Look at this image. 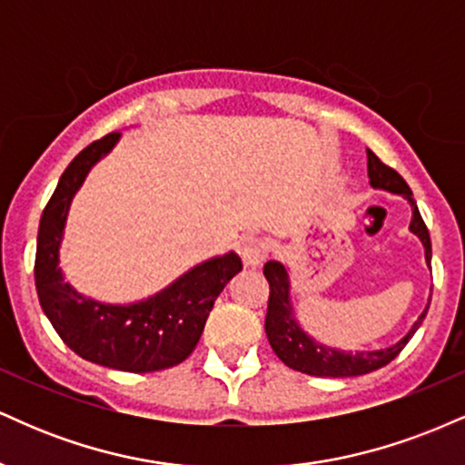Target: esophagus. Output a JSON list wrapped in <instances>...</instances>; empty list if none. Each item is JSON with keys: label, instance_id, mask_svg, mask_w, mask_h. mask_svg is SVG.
<instances>
[{"label": "esophagus", "instance_id": "34e87169", "mask_svg": "<svg viewBox=\"0 0 465 465\" xmlns=\"http://www.w3.org/2000/svg\"><path fill=\"white\" fill-rule=\"evenodd\" d=\"M238 249H240V255H242L244 266H251V269H255V266H260L264 262L266 244L262 242V240H258L253 236H244L242 240H240Z\"/></svg>", "mask_w": 465, "mask_h": 465}]
</instances>
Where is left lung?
<instances>
[{
	"mask_svg": "<svg viewBox=\"0 0 465 465\" xmlns=\"http://www.w3.org/2000/svg\"><path fill=\"white\" fill-rule=\"evenodd\" d=\"M367 174H370L371 188L391 192V194L404 196L411 203V216L409 232L415 233L420 238L421 247H424V258L426 264H430V236L429 229H426L424 221H421L418 205L413 201V192L393 168H389L376 157L371 151H367ZM264 277L269 280L271 286V297H269V311H266L264 319V330L269 336V343L277 359L284 362L291 370L308 373V376H323V378H350V376H362V373H370L381 370L391 362L400 351L404 350V345L409 343L411 336L418 332V328L424 322L426 312H429V303H426L424 312L420 314L418 322L411 325V330L398 343L389 345L382 350H359V351H345L330 348V345L319 343L311 334L303 332L300 322L295 319V311H292L291 303V271L286 264L271 262L264 264Z\"/></svg>",
	"mask_w": 465,
	"mask_h": 465,
	"instance_id": "left-lung-1",
	"label": "left lung"
}]
</instances>
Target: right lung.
Masks as SVG:
<instances>
[{"label": "right lung", "mask_w": 465, "mask_h": 465, "mask_svg": "<svg viewBox=\"0 0 465 465\" xmlns=\"http://www.w3.org/2000/svg\"><path fill=\"white\" fill-rule=\"evenodd\" d=\"M120 137L117 131L89 143L58 179L39 223L35 284L45 317L69 350L95 365L146 373L179 365L194 351L216 297L242 271V262L233 251L214 255L133 303L92 300L65 282L61 244L69 207L89 170L114 151Z\"/></svg>", "instance_id": "1"}]
</instances>
